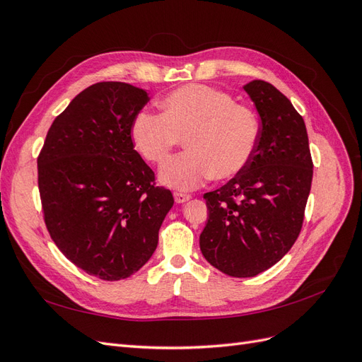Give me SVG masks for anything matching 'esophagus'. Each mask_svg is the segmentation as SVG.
<instances>
[{"mask_svg":"<svg viewBox=\"0 0 362 362\" xmlns=\"http://www.w3.org/2000/svg\"><path fill=\"white\" fill-rule=\"evenodd\" d=\"M173 198H175V202H177V204H184V202H187V201L192 198V196L187 194V193L175 192V193H173Z\"/></svg>","mask_w":362,"mask_h":362,"instance_id":"esophagus-1","label":"esophagus"}]
</instances>
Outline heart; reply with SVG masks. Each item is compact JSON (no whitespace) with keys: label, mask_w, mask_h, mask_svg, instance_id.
<instances>
[{"label":"heart","mask_w":362,"mask_h":362,"mask_svg":"<svg viewBox=\"0 0 362 362\" xmlns=\"http://www.w3.org/2000/svg\"><path fill=\"white\" fill-rule=\"evenodd\" d=\"M161 115L140 112L129 128L139 154L163 164L181 140L189 151L160 169V182L192 190L204 181L229 180L242 172L258 144V120L234 98L204 84L178 87L163 98Z\"/></svg>","instance_id":"b5f03b06"}]
</instances>
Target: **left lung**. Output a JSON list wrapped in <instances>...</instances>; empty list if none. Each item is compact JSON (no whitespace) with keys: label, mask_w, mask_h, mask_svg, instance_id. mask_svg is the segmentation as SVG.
<instances>
[{"label":"left lung","mask_w":362,"mask_h":362,"mask_svg":"<svg viewBox=\"0 0 362 362\" xmlns=\"http://www.w3.org/2000/svg\"><path fill=\"white\" fill-rule=\"evenodd\" d=\"M243 89L261 119L258 144L242 172L204 194L208 221L199 237L205 259L234 278L257 276L291 249L313 181L306 127L288 98L262 80Z\"/></svg>","instance_id":"1"}]
</instances>
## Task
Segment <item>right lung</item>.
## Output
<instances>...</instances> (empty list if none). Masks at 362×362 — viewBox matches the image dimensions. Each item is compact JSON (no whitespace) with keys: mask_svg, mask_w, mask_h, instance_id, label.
Masks as SVG:
<instances>
[{"mask_svg":"<svg viewBox=\"0 0 362 362\" xmlns=\"http://www.w3.org/2000/svg\"><path fill=\"white\" fill-rule=\"evenodd\" d=\"M146 90L103 81L76 95L48 129L37 158V182L48 233L76 267L104 281L144 267L173 205L156 187L129 128Z\"/></svg>","mask_w":362,"mask_h":362,"instance_id":"1","label":"right lung"}]
</instances>
